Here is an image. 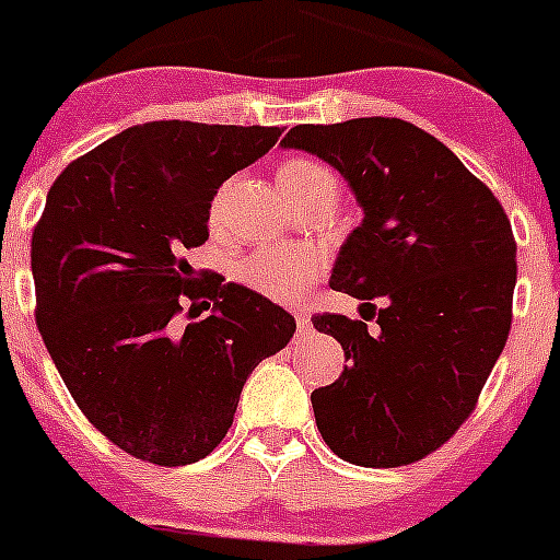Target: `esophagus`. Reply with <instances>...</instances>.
<instances>
[{"mask_svg": "<svg viewBox=\"0 0 560 560\" xmlns=\"http://www.w3.org/2000/svg\"><path fill=\"white\" fill-rule=\"evenodd\" d=\"M294 318H296V327H300V332H305V329L311 327V316H307V311H302V307H296Z\"/></svg>", "mask_w": 560, "mask_h": 560, "instance_id": "esophagus-1", "label": "esophagus"}]
</instances>
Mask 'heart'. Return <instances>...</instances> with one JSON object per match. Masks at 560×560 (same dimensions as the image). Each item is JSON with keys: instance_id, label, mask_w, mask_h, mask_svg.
Here are the masks:
<instances>
[{"instance_id": "b5f03b06", "label": "heart", "mask_w": 560, "mask_h": 560, "mask_svg": "<svg viewBox=\"0 0 560 560\" xmlns=\"http://www.w3.org/2000/svg\"><path fill=\"white\" fill-rule=\"evenodd\" d=\"M324 167L313 162H285L277 170V178H300V175L322 173ZM322 269V253L307 244L296 247H260L238 264L236 275L247 289L269 296V300H296Z\"/></svg>"}]
</instances>
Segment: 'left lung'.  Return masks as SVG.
Instances as JSON below:
<instances>
[{
    "instance_id": "8db88e82",
    "label": "left lung",
    "mask_w": 560,
    "mask_h": 560,
    "mask_svg": "<svg viewBox=\"0 0 560 560\" xmlns=\"http://www.w3.org/2000/svg\"><path fill=\"white\" fill-rule=\"evenodd\" d=\"M280 145L338 170L363 209L329 289L360 300L377 327L313 318L349 360L338 382L313 390L318 431L351 465H412L465 423L509 338V217L451 148L398 117L294 126Z\"/></svg>"
}]
</instances>
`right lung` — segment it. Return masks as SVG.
<instances>
[{
    "instance_id": "right-lung-1",
    "label": "right lung",
    "mask_w": 560,
    "mask_h": 560,
    "mask_svg": "<svg viewBox=\"0 0 560 560\" xmlns=\"http://www.w3.org/2000/svg\"><path fill=\"white\" fill-rule=\"evenodd\" d=\"M280 135L131 126L68 164L46 195L32 233L37 329L79 409L137 459L209 456L255 365L294 338L291 313L220 275L200 280L186 260L209 238L217 189ZM197 301L210 316L186 325L179 313Z\"/></svg>"
}]
</instances>
